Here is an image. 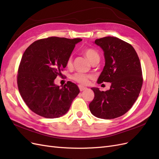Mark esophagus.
<instances>
[{
	"label": "esophagus",
	"instance_id": "1",
	"mask_svg": "<svg viewBox=\"0 0 159 159\" xmlns=\"http://www.w3.org/2000/svg\"><path fill=\"white\" fill-rule=\"evenodd\" d=\"M78 87H79V89H80V91H84V90H85L86 89H87V88H85V87H84V86H82V85H78Z\"/></svg>",
	"mask_w": 159,
	"mask_h": 159
}]
</instances>
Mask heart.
<instances>
[{
    "instance_id": "heart-1",
    "label": "heart",
    "mask_w": 159,
    "mask_h": 159,
    "mask_svg": "<svg viewBox=\"0 0 159 159\" xmlns=\"http://www.w3.org/2000/svg\"><path fill=\"white\" fill-rule=\"evenodd\" d=\"M84 54H85V56H86V57H87L91 63H92V62L94 61L95 60H99V56L98 54V53L93 49L88 48L87 50H85ZM66 66L69 68H71V66H72V57L71 56H70L68 57V60H67V61H66ZM71 78L73 80L76 81V82L79 83L80 84L85 85H87L88 84L89 80L90 79H91V76L81 74V73H76L72 75Z\"/></svg>"
}]
</instances>
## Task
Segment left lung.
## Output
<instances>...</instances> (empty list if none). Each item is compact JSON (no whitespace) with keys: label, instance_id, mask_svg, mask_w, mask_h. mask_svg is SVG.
<instances>
[{"label":"left lung","instance_id":"obj_1","mask_svg":"<svg viewBox=\"0 0 159 159\" xmlns=\"http://www.w3.org/2000/svg\"><path fill=\"white\" fill-rule=\"evenodd\" d=\"M94 43L102 48L105 61L98 84L111 85L106 91L91 88L94 99L89 107L98 118H117L132 107L140 93L143 85L140 60L134 48L118 38L107 36L96 39Z\"/></svg>","mask_w":159,"mask_h":159}]
</instances>
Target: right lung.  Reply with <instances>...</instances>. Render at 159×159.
I'll return each instance as SVG.
<instances>
[{
  "instance_id": "add662e5",
  "label": "right lung",
  "mask_w": 159,
  "mask_h": 159,
  "mask_svg": "<svg viewBox=\"0 0 159 159\" xmlns=\"http://www.w3.org/2000/svg\"><path fill=\"white\" fill-rule=\"evenodd\" d=\"M81 38L49 37L33 42L24 53L19 66L17 84L24 102L34 113L54 119L65 115L80 93L76 84L63 87L54 84Z\"/></svg>"
}]
</instances>
